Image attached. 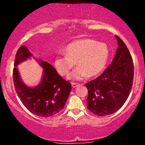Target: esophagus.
Masks as SVG:
<instances>
[{"instance_id":"obj_1","label":"esophagus","mask_w":145,"mask_h":145,"mask_svg":"<svg viewBox=\"0 0 145 145\" xmlns=\"http://www.w3.org/2000/svg\"><path fill=\"white\" fill-rule=\"evenodd\" d=\"M71 86H72L73 88H76L78 86H79V84H77V83L72 82L71 83Z\"/></svg>"}]
</instances>
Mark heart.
<instances>
[{
	"label": "heart",
	"mask_w": 145,
	"mask_h": 145,
	"mask_svg": "<svg viewBox=\"0 0 145 145\" xmlns=\"http://www.w3.org/2000/svg\"><path fill=\"white\" fill-rule=\"evenodd\" d=\"M63 54L56 56L54 67L61 76H67L75 65H78L69 76V80H81L86 76L95 77L106 67L110 50L104 43L91 39L75 41L63 50Z\"/></svg>",
	"instance_id": "obj_1"
}]
</instances>
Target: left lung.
Wrapping results in <instances>:
<instances>
[{"label":"left lung","mask_w":145,"mask_h":145,"mask_svg":"<svg viewBox=\"0 0 145 145\" xmlns=\"http://www.w3.org/2000/svg\"><path fill=\"white\" fill-rule=\"evenodd\" d=\"M119 47L112 63L99 77L85 84L87 108L97 116L112 114L127 100L132 88L134 64L130 52L118 36Z\"/></svg>","instance_id":"left-lung-1"}]
</instances>
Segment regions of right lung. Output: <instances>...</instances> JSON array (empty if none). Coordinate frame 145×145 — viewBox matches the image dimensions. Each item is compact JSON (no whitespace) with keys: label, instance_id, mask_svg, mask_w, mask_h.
I'll use <instances>...</instances> for the list:
<instances>
[{"label":"right lung","instance_id":"add662e5","mask_svg":"<svg viewBox=\"0 0 145 145\" xmlns=\"http://www.w3.org/2000/svg\"><path fill=\"white\" fill-rule=\"evenodd\" d=\"M33 56L26 46L18 48L13 71L15 89L22 103L30 112L41 117H49L64 108L71 92V84L65 80L52 65L41 59H35L44 69L41 82L35 87L26 85L22 80L17 67Z\"/></svg>","mask_w":145,"mask_h":145}]
</instances>
